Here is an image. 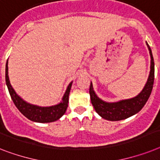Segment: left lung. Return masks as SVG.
I'll use <instances>...</instances> for the list:
<instances>
[{
	"instance_id": "8db88e82",
	"label": "left lung",
	"mask_w": 160,
	"mask_h": 160,
	"mask_svg": "<svg viewBox=\"0 0 160 160\" xmlns=\"http://www.w3.org/2000/svg\"><path fill=\"white\" fill-rule=\"evenodd\" d=\"M150 55V70L146 85L137 96L131 99L122 100L117 102H106L99 98L96 94L91 82L89 93L91 101L95 110L101 118L109 121H119L134 115L141 110L148 101L153 89L154 79V63L152 51L146 42Z\"/></svg>"
}]
</instances>
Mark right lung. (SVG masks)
Segmentation results:
<instances>
[{"label": "right lung", "instance_id": "obj_1", "mask_svg": "<svg viewBox=\"0 0 160 160\" xmlns=\"http://www.w3.org/2000/svg\"><path fill=\"white\" fill-rule=\"evenodd\" d=\"M6 82L11 99L15 106L23 115L31 121L37 122H51L59 119L65 113L68 103V96L70 92L72 82L68 84V88L64 92L62 101L55 105L47 107H42L28 103L17 94L10 84L8 75V60L6 64Z\"/></svg>", "mask_w": 160, "mask_h": 160}]
</instances>
